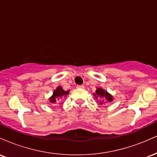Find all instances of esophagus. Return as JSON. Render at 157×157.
I'll use <instances>...</instances> for the list:
<instances>
[{"label":"esophagus","instance_id":"esophagus-1","mask_svg":"<svg viewBox=\"0 0 157 157\" xmlns=\"http://www.w3.org/2000/svg\"><path fill=\"white\" fill-rule=\"evenodd\" d=\"M85 86H83V85H80V86H77V89H84Z\"/></svg>","mask_w":157,"mask_h":157}]
</instances>
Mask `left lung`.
<instances>
[{
  "label": "left lung",
  "mask_w": 157,
  "mask_h": 157,
  "mask_svg": "<svg viewBox=\"0 0 157 157\" xmlns=\"http://www.w3.org/2000/svg\"><path fill=\"white\" fill-rule=\"evenodd\" d=\"M94 96H96V98H97V97L100 99H102V102L106 101L107 102H111L113 100V97L111 96L110 94H109L107 91H104L103 89H97L96 91V94H94ZM100 104H102L101 102H100Z\"/></svg>",
  "instance_id": "obj_1"
}]
</instances>
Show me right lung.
Wrapping results in <instances>:
<instances>
[{
    "label": "right lung",
    "instance_id": "1",
    "mask_svg": "<svg viewBox=\"0 0 157 157\" xmlns=\"http://www.w3.org/2000/svg\"><path fill=\"white\" fill-rule=\"evenodd\" d=\"M68 94V91H65L64 90L62 89V87L59 86V87H57V89H56V90L54 91L53 95H52V97H50L49 101L51 103L55 104L57 100L62 99L63 97L66 96V95Z\"/></svg>",
    "mask_w": 157,
    "mask_h": 157
}]
</instances>
